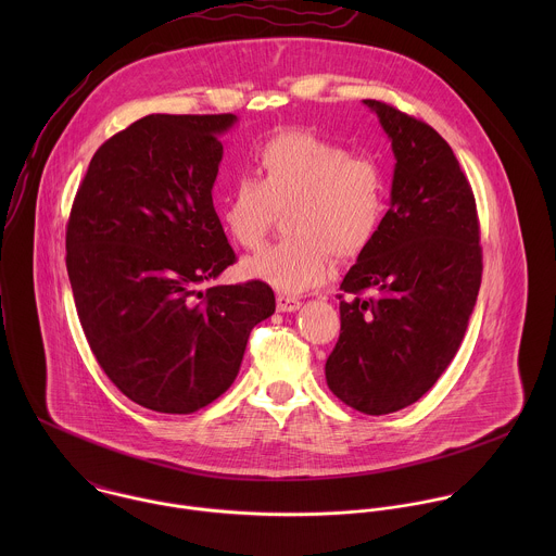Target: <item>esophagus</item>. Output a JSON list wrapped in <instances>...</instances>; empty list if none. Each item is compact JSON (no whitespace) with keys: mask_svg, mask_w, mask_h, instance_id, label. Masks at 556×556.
Here are the masks:
<instances>
[{"mask_svg":"<svg viewBox=\"0 0 556 556\" xmlns=\"http://www.w3.org/2000/svg\"><path fill=\"white\" fill-rule=\"evenodd\" d=\"M276 306H278L280 313H295V311H300L302 302L298 298H291V295H278Z\"/></svg>","mask_w":556,"mask_h":556,"instance_id":"esophagus-1","label":"esophagus"}]
</instances>
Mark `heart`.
Segmentation results:
<instances>
[{
  "mask_svg": "<svg viewBox=\"0 0 556 556\" xmlns=\"http://www.w3.org/2000/svg\"><path fill=\"white\" fill-rule=\"evenodd\" d=\"M252 179H238L218 205L229 239L256 250L285 214L289 238L243 263V276L295 295L327 282L331 254H364L388 216V184L372 159L306 130H282L252 154Z\"/></svg>",
  "mask_w": 556,
  "mask_h": 556,
  "instance_id": "heart-1",
  "label": "heart"
}]
</instances>
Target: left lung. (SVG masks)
<instances>
[{
  "instance_id": "1",
  "label": "left lung",
  "mask_w": 556,
  "mask_h": 556,
  "mask_svg": "<svg viewBox=\"0 0 556 556\" xmlns=\"http://www.w3.org/2000/svg\"><path fill=\"white\" fill-rule=\"evenodd\" d=\"M396 159L390 210L340 289L325 379L344 404L388 415L424 396L456 357L481 285L476 197L447 141L379 100Z\"/></svg>"
}]
</instances>
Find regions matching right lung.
I'll use <instances>...</instances> for the list:
<instances>
[{"label": "right lung", "mask_w": 556, "mask_h": 556, "mask_svg": "<svg viewBox=\"0 0 556 556\" xmlns=\"http://www.w3.org/2000/svg\"><path fill=\"white\" fill-rule=\"evenodd\" d=\"M238 117L148 115L93 154L66 231L80 325L132 402L194 413L238 377L252 327L274 315L261 282L218 285L236 252L214 210L220 137Z\"/></svg>", "instance_id": "right-lung-1"}]
</instances>
